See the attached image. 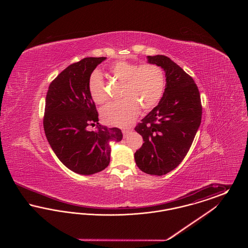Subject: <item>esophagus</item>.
Returning a JSON list of instances; mask_svg holds the SVG:
<instances>
[{
    "label": "esophagus",
    "instance_id": "34e87169",
    "mask_svg": "<svg viewBox=\"0 0 248 248\" xmlns=\"http://www.w3.org/2000/svg\"><path fill=\"white\" fill-rule=\"evenodd\" d=\"M130 131H131L130 129L123 130V135H124V138H125V137H126V136L129 134Z\"/></svg>",
    "mask_w": 248,
    "mask_h": 248
}]
</instances>
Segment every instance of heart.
Wrapping results in <instances>:
<instances>
[{
    "label": "heart",
    "mask_w": 248,
    "mask_h": 248,
    "mask_svg": "<svg viewBox=\"0 0 248 248\" xmlns=\"http://www.w3.org/2000/svg\"><path fill=\"white\" fill-rule=\"evenodd\" d=\"M114 78L124 82V99L112 102L101 109L102 120L110 125L127 126L140 112L149 111L158 104L165 87V72L155 64L137 65L117 61L110 67ZM89 92L95 103L103 104L108 99L105 83L98 71H94L88 82Z\"/></svg>",
    "instance_id": "1"
}]
</instances>
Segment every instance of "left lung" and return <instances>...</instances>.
<instances>
[{
	"mask_svg": "<svg viewBox=\"0 0 248 248\" xmlns=\"http://www.w3.org/2000/svg\"><path fill=\"white\" fill-rule=\"evenodd\" d=\"M148 61L164 69L166 83L159 104L135 127L144 141L135 161L144 173L163 176L189 152L202 120L200 92L192 77L169 58L149 56Z\"/></svg>",
	"mask_w": 248,
	"mask_h": 248,
	"instance_id": "1",
	"label": "left lung"
}]
</instances>
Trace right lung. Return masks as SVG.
<instances>
[{"label": "right lung", "mask_w": 248, "mask_h": 248, "mask_svg": "<svg viewBox=\"0 0 248 248\" xmlns=\"http://www.w3.org/2000/svg\"><path fill=\"white\" fill-rule=\"evenodd\" d=\"M106 58H85L61 71L52 81L46 98L44 129L60 162L81 175H93L109 164V143L123 139L122 131L98 124L89 92L91 73ZM97 124L92 131L89 126Z\"/></svg>", "instance_id": "1"}]
</instances>
